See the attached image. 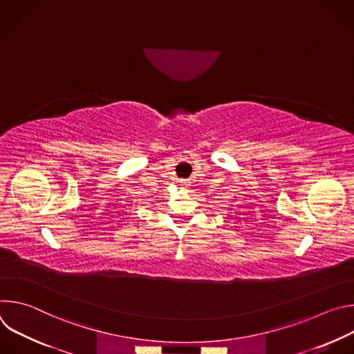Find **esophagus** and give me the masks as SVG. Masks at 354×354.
<instances>
[{
  "label": "esophagus",
  "instance_id": "obj_1",
  "mask_svg": "<svg viewBox=\"0 0 354 354\" xmlns=\"http://www.w3.org/2000/svg\"><path fill=\"white\" fill-rule=\"evenodd\" d=\"M179 185L182 186V189H185V187L189 186V182H187L186 179H180V180H179Z\"/></svg>",
  "mask_w": 354,
  "mask_h": 354
}]
</instances>
